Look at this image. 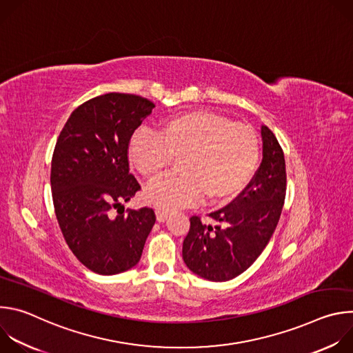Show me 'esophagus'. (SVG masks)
<instances>
[{"label":"esophagus","instance_id":"34e87169","mask_svg":"<svg viewBox=\"0 0 353 353\" xmlns=\"http://www.w3.org/2000/svg\"><path fill=\"white\" fill-rule=\"evenodd\" d=\"M157 221L158 222H165L169 216V212L168 211H163V210H157Z\"/></svg>","mask_w":353,"mask_h":353}]
</instances>
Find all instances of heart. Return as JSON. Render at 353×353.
I'll list each match as a JSON object with an SVG mask.
<instances>
[{"instance_id":"obj_1","label":"heart","mask_w":353,"mask_h":353,"mask_svg":"<svg viewBox=\"0 0 353 353\" xmlns=\"http://www.w3.org/2000/svg\"><path fill=\"white\" fill-rule=\"evenodd\" d=\"M180 176L145 191L149 204L172 211L199 203H226L254 174L260 143L253 128L208 110H191L165 120L159 134L138 130L128 142V159L146 180L166 173L180 158Z\"/></svg>"}]
</instances>
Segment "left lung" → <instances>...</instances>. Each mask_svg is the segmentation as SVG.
<instances>
[{"mask_svg": "<svg viewBox=\"0 0 353 353\" xmlns=\"http://www.w3.org/2000/svg\"><path fill=\"white\" fill-rule=\"evenodd\" d=\"M261 137L263 162L257 173L228 207L210 214L216 225L190 218L183 260L201 278L223 282L244 272L263 253L278 225L286 194L285 157L267 125L261 127Z\"/></svg>", "mask_w": 353, "mask_h": 353, "instance_id": "1", "label": "left lung"}]
</instances>
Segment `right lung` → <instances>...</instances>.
I'll use <instances>...</instances> for the list:
<instances>
[{"label":"right lung","mask_w":353,"mask_h":353,"mask_svg":"<svg viewBox=\"0 0 353 353\" xmlns=\"http://www.w3.org/2000/svg\"><path fill=\"white\" fill-rule=\"evenodd\" d=\"M154 108L137 94L97 96L71 113L57 139L50 174L56 216L74 256L96 274L137 265L155 225L152 208L112 212L141 190L128 142Z\"/></svg>","instance_id":"obj_1"}]
</instances>
